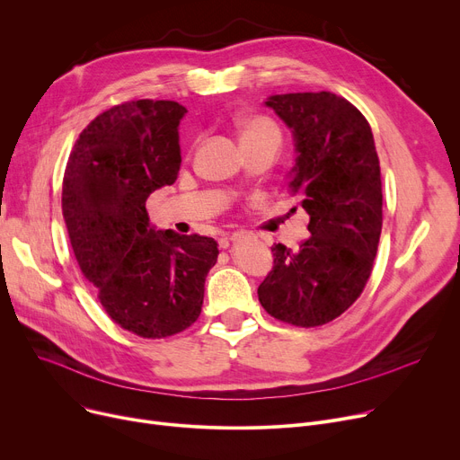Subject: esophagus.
<instances>
[{"mask_svg": "<svg viewBox=\"0 0 460 460\" xmlns=\"http://www.w3.org/2000/svg\"><path fill=\"white\" fill-rule=\"evenodd\" d=\"M243 236H246V231H233L231 233V240H240V238H243Z\"/></svg>", "mask_w": 460, "mask_h": 460, "instance_id": "esophagus-1", "label": "esophagus"}]
</instances>
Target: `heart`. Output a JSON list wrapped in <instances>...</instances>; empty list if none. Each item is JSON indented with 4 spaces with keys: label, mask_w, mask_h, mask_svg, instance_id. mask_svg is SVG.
Returning a JSON list of instances; mask_svg holds the SVG:
<instances>
[{
    "label": "heart",
    "mask_w": 460,
    "mask_h": 460,
    "mask_svg": "<svg viewBox=\"0 0 460 460\" xmlns=\"http://www.w3.org/2000/svg\"><path fill=\"white\" fill-rule=\"evenodd\" d=\"M236 131L242 146H252L259 142H281V129L275 121L262 114L240 116L236 121Z\"/></svg>",
    "instance_id": "obj_1"
}]
</instances>
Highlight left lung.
I'll list each match as a JSON object with an SVG mask.
<instances>
[{"instance_id": "1", "label": "left lung", "mask_w": 460, "mask_h": 460, "mask_svg": "<svg viewBox=\"0 0 460 460\" xmlns=\"http://www.w3.org/2000/svg\"><path fill=\"white\" fill-rule=\"evenodd\" d=\"M266 105L294 133L288 189L303 196L311 236L297 252L275 243L259 301L275 320L316 327L348 311L370 279L383 227L379 157L368 119L332 92L278 94Z\"/></svg>"}]
</instances>
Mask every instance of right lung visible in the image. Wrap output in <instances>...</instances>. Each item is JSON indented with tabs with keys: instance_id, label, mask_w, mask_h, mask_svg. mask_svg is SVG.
<instances>
[{
	"instance_id": "right-lung-1",
	"label": "right lung",
	"mask_w": 460,
	"mask_h": 460,
	"mask_svg": "<svg viewBox=\"0 0 460 460\" xmlns=\"http://www.w3.org/2000/svg\"><path fill=\"white\" fill-rule=\"evenodd\" d=\"M170 100L111 107L81 131L63 179V217L75 261L109 318L142 339H164L201 314L218 242L155 231L146 201L173 185L179 119Z\"/></svg>"
}]
</instances>
